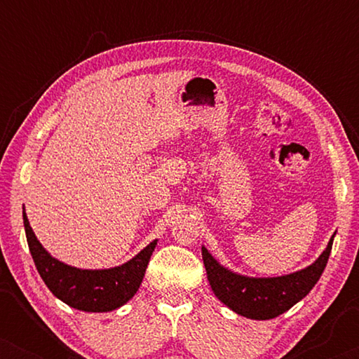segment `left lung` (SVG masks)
<instances>
[{"mask_svg":"<svg viewBox=\"0 0 359 359\" xmlns=\"http://www.w3.org/2000/svg\"><path fill=\"white\" fill-rule=\"evenodd\" d=\"M333 237L316 263L301 271L279 278L240 276L220 266L203 247V259L209 284L220 302L233 312L255 320H269L289 311L316 286L327 266Z\"/></svg>","mask_w":359,"mask_h":359,"instance_id":"left-lung-1","label":"left lung"}]
</instances>
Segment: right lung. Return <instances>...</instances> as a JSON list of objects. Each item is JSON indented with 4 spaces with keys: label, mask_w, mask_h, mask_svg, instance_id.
I'll list each match as a JSON object with an SVG mask.
<instances>
[{
    "label": "right lung",
    "mask_w": 359,
    "mask_h": 359,
    "mask_svg": "<svg viewBox=\"0 0 359 359\" xmlns=\"http://www.w3.org/2000/svg\"><path fill=\"white\" fill-rule=\"evenodd\" d=\"M27 245L43 283L55 297L85 312H109L134 297L145 276L155 242L127 262L111 269H78L48 255L34 235L26 212H22Z\"/></svg>",
    "instance_id": "obj_1"
}]
</instances>
